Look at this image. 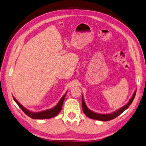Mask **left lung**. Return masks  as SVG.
Masks as SVG:
<instances>
[{"label": "left lung", "mask_w": 146, "mask_h": 146, "mask_svg": "<svg viewBox=\"0 0 146 146\" xmlns=\"http://www.w3.org/2000/svg\"><path fill=\"white\" fill-rule=\"evenodd\" d=\"M136 90L134 91L133 94L131 97V98L129 99V102L127 103L125 106H123L122 107L120 108V109H119L113 112H111V113H107V114H102V113H96V112L91 110L87 107L86 104V103L84 102L83 96H82V107H83V112L88 117L90 118L91 119H97V120L103 121H107L111 120V119H113L115 118L116 117H117L118 116H119L121 113H122L123 111L128 109V108L129 107V106L133 102V100L134 99V97H135V96H136Z\"/></svg>", "instance_id": "1"}]
</instances>
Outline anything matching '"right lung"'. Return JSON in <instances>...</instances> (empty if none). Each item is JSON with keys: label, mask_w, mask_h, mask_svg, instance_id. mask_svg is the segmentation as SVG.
I'll use <instances>...</instances> for the list:
<instances>
[{"label": "right lung", "mask_w": 146, "mask_h": 146, "mask_svg": "<svg viewBox=\"0 0 146 146\" xmlns=\"http://www.w3.org/2000/svg\"><path fill=\"white\" fill-rule=\"evenodd\" d=\"M66 92L62 97L60 100H59L58 104L55 107L51 108L50 109H47L46 110L40 111L38 112H33L31 111H29L27 109H26L24 106H22L21 104H20V102H18V100L15 99V98H14L13 96V100H15V102L18 104V106L20 107V109L23 110L24 113L26 115H27L28 117L33 119H48V118H51L55 117V116H57L60 112L63 106V101H64L65 96L66 94Z\"/></svg>", "instance_id": "right-lung-1"}]
</instances>
